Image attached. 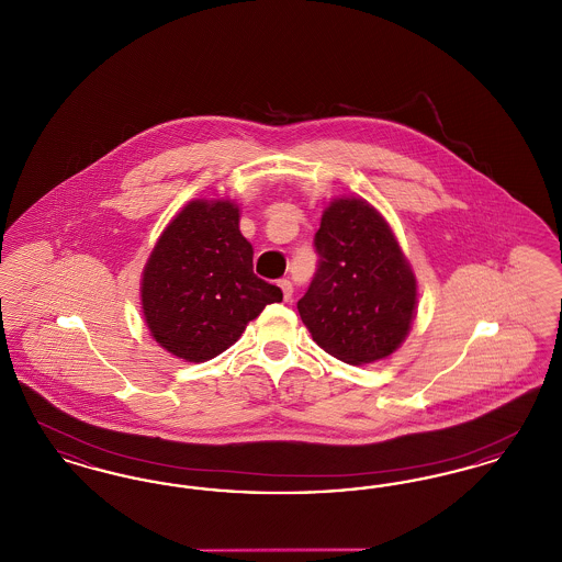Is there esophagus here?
<instances>
[{"label": "esophagus", "instance_id": "1", "mask_svg": "<svg viewBox=\"0 0 562 562\" xmlns=\"http://www.w3.org/2000/svg\"><path fill=\"white\" fill-rule=\"evenodd\" d=\"M278 286L282 289V296H284V301H291V299H293V284H291V280H280V282H278Z\"/></svg>", "mask_w": 562, "mask_h": 562}]
</instances>
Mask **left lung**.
Instances as JSON below:
<instances>
[{
	"mask_svg": "<svg viewBox=\"0 0 562 562\" xmlns=\"http://www.w3.org/2000/svg\"><path fill=\"white\" fill-rule=\"evenodd\" d=\"M314 246L318 271L296 303L312 339L351 367L392 356L415 318L417 278L390 223L362 198H335Z\"/></svg>",
	"mask_w": 562,
	"mask_h": 562,
	"instance_id": "1",
	"label": "left lung"
}]
</instances>
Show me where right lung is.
Returning a JSON list of instances; mask_svg holds the SVG:
<instances>
[{"instance_id": "1", "label": "right lung", "mask_w": 562, "mask_h": 562, "mask_svg": "<svg viewBox=\"0 0 562 562\" xmlns=\"http://www.w3.org/2000/svg\"><path fill=\"white\" fill-rule=\"evenodd\" d=\"M282 291L252 273L234 200H191L166 225L140 278L143 318L161 348L206 362L232 348Z\"/></svg>"}]
</instances>
